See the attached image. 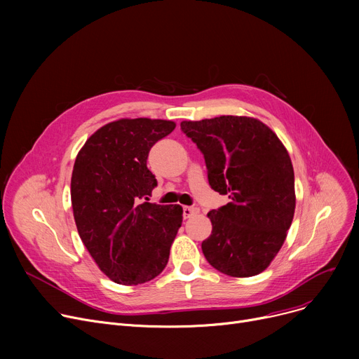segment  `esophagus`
I'll use <instances>...</instances> for the list:
<instances>
[{"label": "esophagus", "mask_w": 359, "mask_h": 359, "mask_svg": "<svg viewBox=\"0 0 359 359\" xmlns=\"http://www.w3.org/2000/svg\"><path fill=\"white\" fill-rule=\"evenodd\" d=\"M199 214V208L196 206H183V217L184 218H192Z\"/></svg>", "instance_id": "34e87169"}]
</instances>
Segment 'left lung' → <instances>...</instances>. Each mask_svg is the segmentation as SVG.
Wrapping results in <instances>:
<instances>
[{
  "instance_id": "obj_1",
  "label": "left lung",
  "mask_w": 359,
  "mask_h": 359,
  "mask_svg": "<svg viewBox=\"0 0 359 359\" xmlns=\"http://www.w3.org/2000/svg\"><path fill=\"white\" fill-rule=\"evenodd\" d=\"M202 151L208 182L230 202L212 210L202 252L217 271L248 278L265 271L280 250L295 211L294 168L275 132L256 118L183 121Z\"/></svg>"
}]
</instances>
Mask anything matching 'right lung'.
<instances>
[{
    "instance_id": "right-lung-1",
    "label": "right lung",
    "mask_w": 359,
    "mask_h": 359,
    "mask_svg": "<svg viewBox=\"0 0 359 359\" xmlns=\"http://www.w3.org/2000/svg\"><path fill=\"white\" fill-rule=\"evenodd\" d=\"M175 128L164 119L113 121L94 132L75 158V225L99 269L116 284H144L168 262L183 210L148 202L157 180L147 158L151 147Z\"/></svg>"
}]
</instances>
